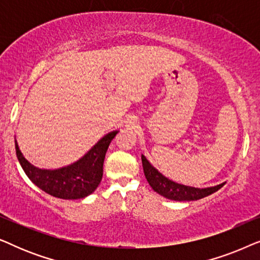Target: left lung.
<instances>
[{
  "mask_svg": "<svg viewBox=\"0 0 260 260\" xmlns=\"http://www.w3.org/2000/svg\"><path fill=\"white\" fill-rule=\"evenodd\" d=\"M142 165H143L144 175L147 177V181L150 184L152 189L156 193H158L162 197L170 200L175 201H194L202 199L205 197H208L213 193H215L216 190H219L225 182L218 186L209 187V188H195L184 186V184H180L174 182V181L167 179L166 176H163L157 169H155L152 167L147 158L142 155Z\"/></svg>",
  "mask_w": 260,
  "mask_h": 260,
  "instance_id": "left-lung-1",
  "label": "left lung"
}]
</instances>
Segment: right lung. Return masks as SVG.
I'll list each match as a JSON object with an SVG mask.
<instances>
[{
  "instance_id": "right-lung-1",
  "label": "right lung",
  "mask_w": 260,
  "mask_h": 260,
  "mask_svg": "<svg viewBox=\"0 0 260 260\" xmlns=\"http://www.w3.org/2000/svg\"><path fill=\"white\" fill-rule=\"evenodd\" d=\"M117 134L118 131L108 134L80 159L59 169H39L31 166L23 157L15 141L16 156L31 182L47 194L65 200L83 199L93 193L101 183L105 154Z\"/></svg>"
}]
</instances>
